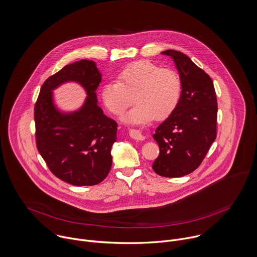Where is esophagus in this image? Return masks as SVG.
I'll return each mask as SVG.
<instances>
[{
  "mask_svg": "<svg viewBox=\"0 0 257 257\" xmlns=\"http://www.w3.org/2000/svg\"><path fill=\"white\" fill-rule=\"evenodd\" d=\"M129 134L130 136L135 139V140H139V141H142L145 139V136L143 135V133L140 131V130H136V129H132L129 131Z\"/></svg>",
  "mask_w": 257,
  "mask_h": 257,
  "instance_id": "obj_1",
  "label": "esophagus"
}]
</instances>
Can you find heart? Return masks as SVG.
<instances>
[{
    "label": "heart",
    "instance_id": "heart-1",
    "mask_svg": "<svg viewBox=\"0 0 257 257\" xmlns=\"http://www.w3.org/2000/svg\"><path fill=\"white\" fill-rule=\"evenodd\" d=\"M182 83L178 73L160 68L149 60H139L124 67L117 81H108L101 89L105 107L120 115L134 101L137 105L126 113L122 120L138 125L162 120L174 112L181 98Z\"/></svg>",
    "mask_w": 257,
    "mask_h": 257
}]
</instances>
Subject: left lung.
<instances>
[{
    "label": "left lung",
    "mask_w": 257,
    "mask_h": 257,
    "mask_svg": "<svg viewBox=\"0 0 257 257\" xmlns=\"http://www.w3.org/2000/svg\"><path fill=\"white\" fill-rule=\"evenodd\" d=\"M161 54L175 62L182 83L178 106L155 130L159 155L154 172L164 178H181L202 163L216 139L217 98L212 78L183 52L168 49Z\"/></svg>",
    "instance_id": "obj_1"
}]
</instances>
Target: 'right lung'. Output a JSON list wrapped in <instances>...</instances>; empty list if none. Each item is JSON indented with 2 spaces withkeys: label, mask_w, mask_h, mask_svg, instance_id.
Segmentation results:
<instances>
[{
  "label": "right lung",
  "mask_w": 257,
  "mask_h": 257,
  "mask_svg": "<svg viewBox=\"0 0 257 257\" xmlns=\"http://www.w3.org/2000/svg\"><path fill=\"white\" fill-rule=\"evenodd\" d=\"M102 73L93 60L65 65L42 84L34 109L37 149L51 173L73 186L103 182L112 166L111 149L117 140V123L98 106ZM66 82L78 83L87 98L74 111L55 104L53 91Z\"/></svg>",
  "instance_id": "1"
}]
</instances>
